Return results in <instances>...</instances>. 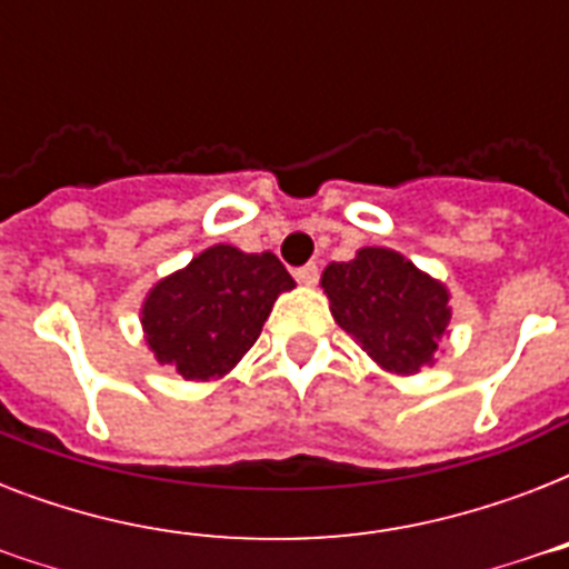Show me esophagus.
<instances>
[{"label":"esophagus","instance_id":"obj_1","mask_svg":"<svg viewBox=\"0 0 569 569\" xmlns=\"http://www.w3.org/2000/svg\"><path fill=\"white\" fill-rule=\"evenodd\" d=\"M295 280L301 286H316L319 283V266H316V262H307V266L295 268Z\"/></svg>","mask_w":569,"mask_h":569}]
</instances>
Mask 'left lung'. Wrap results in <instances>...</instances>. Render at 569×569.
<instances>
[{"label":"left lung","instance_id":"obj_1","mask_svg":"<svg viewBox=\"0 0 569 569\" xmlns=\"http://www.w3.org/2000/svg\"><path fill=\"white\" fill-rule=\"evenodd\" d=\"M330 312L383 372L416 375L433 366L449 333V289L398 250L360 248L321 274Z\"/></svg>","mask_w":569,"mask_h":569}]
</instances>
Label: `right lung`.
Returning <instances> with one entry per match:
<instances>
[{
    "mask_svg": "<svg viewBox=\"0 0 569 569\" xmlns=\"http://www.w3.org/2000/svg\"><path fill=\"white\" fill-rule=\"evenodd\" d=\"M289 289L292 274L274 253L212 244L147 292L144 342L186 380H218L253 348L274 301Z\"/></svg>",
    "mask_w": 569,
    "mask_h": 569,
    "instance_id": "1",
    "label": "right lung"
}]
</instances>
